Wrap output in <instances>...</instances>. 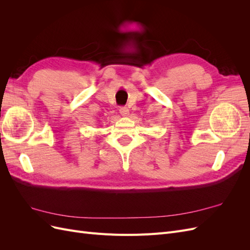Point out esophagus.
Instances as JSON below:
<instances>
[{
	"label": "esophagus",
	"instance_id": "obj_1",
	"mask_svg": "<svg viewBox=\"0 0 250 250\" xmlns=\"http://www.w3.org/2000/svg\"><path fill=\"white\" fill-rule=\"evenodd\" d=\"M120 113H121V116H123V117H127L128 116V113H129V109H128L127 107H125V106H122V107H120Z\"/></svg>",
	"mask_w": 250,
	"mask_h": 250
}]
</instances>
